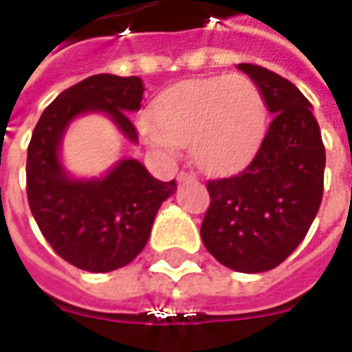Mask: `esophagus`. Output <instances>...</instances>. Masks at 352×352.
Segmentation results:
<instances>
[{"label": "esophagus", "instance_id": "obj_1", "mask_svg": "<svg viewBox=\"0 0 352 352\" xmlns=\"http://www.w3.org/2000/svg\"><path fill=\"white\" fill-rule=\"evenodd\" d=\"M195 179V175L192 173H189V171H181L179 175H177V181L181 183V181H192Z\"/></svg>", "mask_w": 352, "mask_h": 352}]
</instances>
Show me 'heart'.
<instances>
[{"instance_id": "obj_1", "label": "heart", "mask_w": 352, "mask_h": 352, "mask_svg": "<svg viewBox=\"0 0 352 352\" xmlns=\"http://www.w3.org/2000/svg\"><path fill=\"white\" fill-rule=\"evenodd\" d=\"M266 126V104L244 74L187 80L153 102L142 133L155 149L189 146L206 173H228L252 157Z\"/></svg>"}]
</instances>
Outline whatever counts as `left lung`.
I'll list each match as a JSON object with an SVG mask.
<instances>
[{
	"label": "left lung",
	"instance_id": "1",
	"mask_svg": "<svg viewBox=\"0 0 352 352\" xmlns=\"http://www.w3.org/2000/svg\"><path fill=\"white\" fill-rule=\"evenodd\" d=\"M238 69L258 85L272 122L240 173L206 183L201 238L222 266L258 274L280 266L307 234L323 199L325 146L309 100L287 78L258 65Z\"/></svg>",
	"mask_w": 352,
	"mask_h": 352
}]
</instances>
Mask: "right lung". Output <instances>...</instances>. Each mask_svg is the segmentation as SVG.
<instances>
[{
	"label": "right lung",
	"mask_w": 352,
	"mask_h": 352,
	"mask_svg": "<svg viewBox=\"0 0 352 352\" xmlns=\"http://www.w3.org/2000/svg\"><path fill=\"white\" fill-rule=\"evenodd\" d=\"M144 90L138 76H88L45 108L27 147V199L38 230L63 260L86 272L130 264L177 183L151 177L135 160L120 161L104 179L74 181L58 161V146L70 120L86 112H106L135 142L128 112L140 110Z\"/></svg>",
	"instance_id": "1"
}]
</instances>
